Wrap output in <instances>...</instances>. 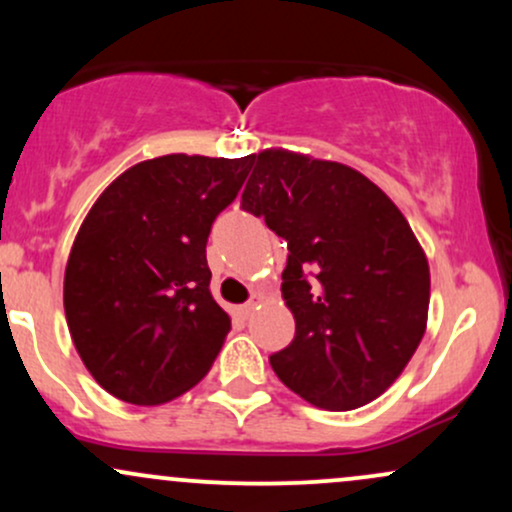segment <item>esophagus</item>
<instances>
[{
	"mask_svg": "<svg viewBox=\"0 0 512 512\" xmlns=\"http://www.w3.org/2000/svg\"><path fill=\"white\" fill-rule=\"evenodd\" d=\"M260 303H262V296H252L248 303L240 305V315H243V317H250L252 313H255L257 305H260Z\"/></svg>",
	"mask_w": 512,
	"mask_h": 512,
	"instance_id": "esophagus-1",
	"label": "esophagus"
}]
</instances>
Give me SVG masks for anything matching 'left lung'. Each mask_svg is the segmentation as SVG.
Returning <instances> with one entry per match:
<instances>
[{"label":"left lung","instance_id":"left-lung-1","mask_svg":"<svg viewBox=\"0 0 512 512\" xmlns=\"http://www.w3.org/2000/svg\"><path fill=\"white\" fill-rule=\"evenodd\" d=\"M250 163L240 207L289 243L281 293L296 337L269 363L315 407H363L395 383L426 332L424 250L395 202L358 170L284 149Z\"/></svg>","mask_w":512,"mask_h":512}]
</instances>
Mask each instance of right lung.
I'll return each instance as SVG.
<instances>
[{"label": "right lung", "instance_id": "right-lung-1", "mask_svg": "<svg viewBox=\"0 0 512 512\" xmlns=\"http://www.w3.org/2000/svg\"><path fill=\"white\" fill-rule=\"evenodd\" d=\"M250 156L168 154L105 187L64 272L76 351L105 392L151 407L209 373L231 317L209 291L211 223L248 178Z\"/></svg>", "mask_w": 512, "mask_h": 512}]
</instances>
